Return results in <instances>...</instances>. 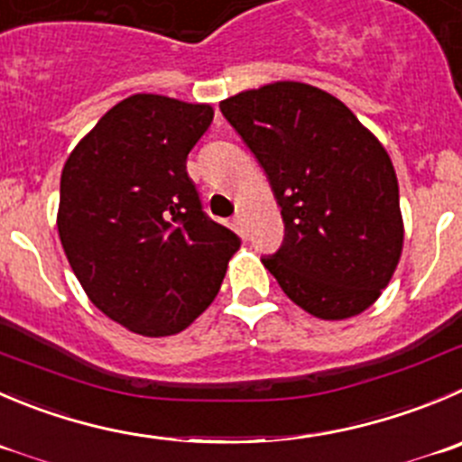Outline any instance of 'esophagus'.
<instances>
[{
    "label": "esophagus",
    "mask_w": 462,
    "mask_h": 462,
    "mask_svg": "<svg viewBox=\"0 0 462 462\" xmlns=\"http://www.w3.org/2000/svg\"><path fill=\"white\" fill-rule=\"evenodd\" d=\"M234 224H236V226H238V228H243L245 215H243V213H236V215H234Z\"/></svg>",
    "instance_id": "1"
}]
</instances>
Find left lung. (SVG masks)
<instances>
[{
    "mask_svg": "<svg viewBox=\"0 0 462 462\" xmlns=\"http://www.w3.org/2000/svg\"><path fill=\"white\" fill-rule=\"evenodd\" d=\"M265 170L283 215L281 247L263 265L290 300L345 319L379 300L402 256L393 161L328 92L279 81L219 104Z\"/></svg>",
    "mask_w": 462,
    "mask_h": 462,
    "instance_id": "left-lung-1",
    "label": "left lung"
}]
</instances>
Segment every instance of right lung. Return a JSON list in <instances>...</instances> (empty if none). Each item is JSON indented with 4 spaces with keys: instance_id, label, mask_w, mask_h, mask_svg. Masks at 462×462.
Returning a JSON list of instances; mask_svg holds the SVG:
<instances>
[{
    "instance_id": "add662e5",
    "label": "right lung",
    "mask_w": 462,
    "mask_h": 462,
    "mask_svg": "<svg viewBox=\"0 0 462 462\" xmlns=\"http://www.w3.org/2000/svg\"><path fill=\"white\" fill-rule=\"evenodd\" d=\"M208 104L134 95L74 147L59 236L92 304L140 336L183 331L219 292L240 238L204 213L186 161Z\"/></svg>"
}]
</instances>
